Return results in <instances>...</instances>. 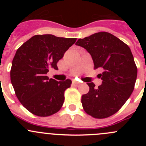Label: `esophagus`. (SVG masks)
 <instances>
[{
    "instance_id": "34e87169",
    "label": "esophagus",
    "mask_w": 146,
    "mask_h": 146,
    "mask_svg": "<svg viewBox=\"0 0 146 146\" xmlns=\"http://www.w3.org/2000/svg\"><path fill=\"white\" fill-rule=\"evenodd\" d=\"M73 83L74 84V85H80V82H78V81H76V80H73Z\"/></svg>"
}]
</instances>
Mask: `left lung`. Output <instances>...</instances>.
Returning <instances> with one entry per match:
<instances>
[{"instance_id": "1", "label": "left lung", "mask_w": 146, "mask_h": 146, "mask_svg": "<svg viewBox=\"0 0 146 146\" xmlns=\"http://www.w3.org/2000/svg\"><path fill=\"white\" fill-rule=\"evenodd\" d=\"M76 44L90 54L94 68L103 69L101 85L88 83L90 90L81 100L83 110L95 119L107 118L121 108L134 89L137 67L133 54L126 44L106 32L79 39Z\"/></svg>"}]
</instances>
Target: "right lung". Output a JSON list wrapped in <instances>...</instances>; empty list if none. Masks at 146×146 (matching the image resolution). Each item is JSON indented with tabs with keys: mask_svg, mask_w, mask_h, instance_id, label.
<instances>
[{
	"mask_svg": "<svg viewBox=\"0 0 146 146\" xmlns=\"http://www.w3.org/2000/svg\"><path fill=\"white\" fill-rule=\"evenodd\" d=\"M76 38L38 35L31 37L16 51L12 62L10 80L17 99L38 117H48L61 110L64 92L72 82L48 78L51 67L57 70V62L76 42Z\"/></svg>",
	"mask_w": 146,
	"mask_h": 146,
	"instance_id": "1",
	"label": "right lung"
}]
</instances>
